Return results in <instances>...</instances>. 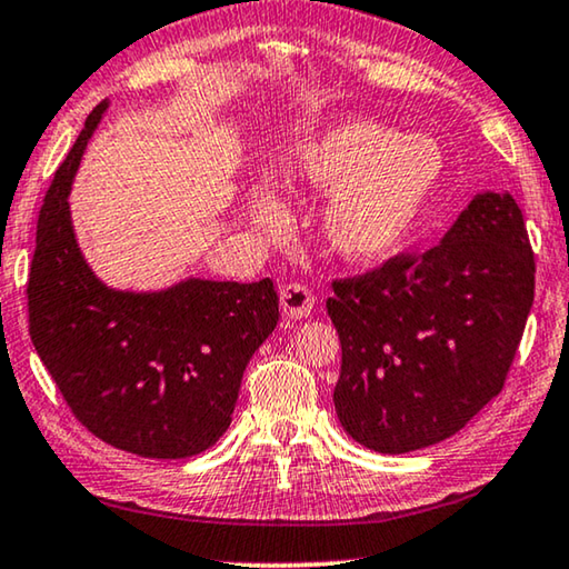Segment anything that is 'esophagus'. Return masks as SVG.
I'll use <instances>...</instances> for the list:
<instances>
[{
    "instance_id": "obj_1",
    "label": "esophagus",
    "mask_w": 569,
    "mask_h": 569,
    "mask_svg": "<svg viewBox=\"0 0 569 569\" xmlns=\"http://www.w3.org/2000/svg\"><path fill=\"white\" fill-rule=\"evenodd\" d=\"M313 309V293L301 283H286L281 288V311L286 319H307Z\"/></svg>"
}]
</instances>
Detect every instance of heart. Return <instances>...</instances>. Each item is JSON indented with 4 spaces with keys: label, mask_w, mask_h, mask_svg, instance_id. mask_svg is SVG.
<instances>
[{
    "label": "heart",
    "mask_w": 569,
    "mask_h": 569,
    "mask_svg": "<svg viewBox=\"0 0 569 569\" xmlns=\"http://www.w3.org/2000/svg\"><path fill=\"white\" fill-rule=\"evenodd\" d=\"M442 173L437 142L347 120L299 142L286 160L283 183L329 193L321 214L329 248L345 260L372 262L401 248ZM250 214L260 227L283 222V207L268 193L250 199Z\"/></svg>",
    "instance_id": "b5f03b06"
}]
</instances>
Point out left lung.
I'll list each match as a JSON object with an SVG mask.
<instances>
[{
    "instance_id": "8db88e82",
    "label": "left lung",
    "mask_w": 569,
    "mask_h": 569,
    "mask_svg": "<svg viewBox=\"0 0 569 569\" xmlns=\"http://www.w3.org/2000/svg\"><path fill=\"white\" fill-rule=\"evenodd\" d=\"M347 435L403 455L460 431L501 393L533 303V252L508 191L475 193L442 242L335 281Z\"/></svg>"
}]
</instances>
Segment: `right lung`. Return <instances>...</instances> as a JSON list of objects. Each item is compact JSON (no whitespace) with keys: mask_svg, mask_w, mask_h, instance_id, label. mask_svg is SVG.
I'll return each mask as SVG.
<instances>
[{"mask_svg":"<svg viewBox=\"0 0 569 569\" xmlns=\"http://www.w3.org/2000/svg\"><path fill=\"white\" fill-rule=\"evenodd\" d=\"M109 109L87 117L38 219L28 309L42 366L101 442L152 460H183L224 435L242 372L278 325L270 278H186L120 291L91 270L71 222V183Z\"/></svg>","mask_w":569,"mask_h":569,"instance_id":"add662e5","label":"right lung"}]
</instances>
